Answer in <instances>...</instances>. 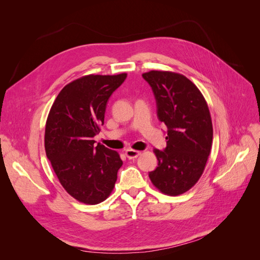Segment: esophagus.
Segmentation results:
<instances>
[{
    "instance_id": "1",
    "label": "esophagus",
    "mask_w": 260,
    "mask_h": 260,
    "mask_svg": "<svg viewBox=\"0 0 260 260\" xmlns=\"http://www.w3.org/2000/svg\"><path fill=\"white\" fill-rule=\"evenodd\" d=\"M140 155H141V152L135 151V149H127V151H125V156H127L129 159H135Z\"/></svg>"
}]
</instances>
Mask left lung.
Returning a JSON list of instances; mask_svg holds the SVG:
<instances>
[{"label":"left lung","instance_id":"left-lung-1","mask_svg":"<svg viewBox=\"0 0 260 260\" xmlns=\"http://www.w3.org/2000/svg\"><path fill=\"white\" fill-rule=\"evenodd\" d=\"M142 77L153 90L157 117L168 129L166 148L154 149L158 166L149 172V179L164 194H182L201 178L211 149L207 103L198 86L183 75L152 70Z\"/></svg>","mask_w":260,"mask_h":260}]
</instances>
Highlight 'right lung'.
Here are the masks:
<instances>
[{
  "label": "right lung",
  "mask_w": 260,
  "mask_h": 260,
  "mask_svg": "<svg viewBox=\"0 0 260 260\" xmlns=\"http://www.w3.org/2000/svg\"><path fill=\"white\" fill-rule=\"evenodd\" d=\"M127 74L89 75L68 83L46 120L45 153L60 184L74 199L99 204L112 193L122 166L119 154L93 138L104 124L108 99Z\"/></svg>",
  "instance_id": "1"
}]
</instances>
